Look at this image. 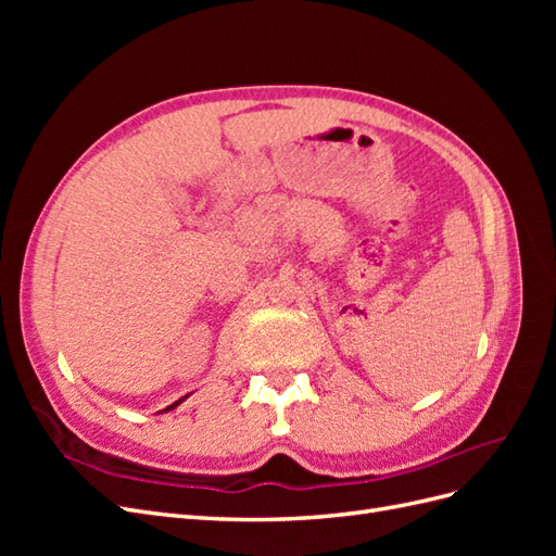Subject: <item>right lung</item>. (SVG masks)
<instances>
[{
    "mask_svg": "<svg viewBox=\"0 0 556 556\" xmlns=\"http://www.w3.org/2000/svg\"><path fill=\"white\" fill-rule=\"evenodd\" d=\"M180 401H182V399H180ZM180 401H176V403H172V406H169V408H166V410H172V408H176V406H178V403H180Z\"/></svg>",
    "mask_w": 556,
    "mask_h": 556,
    "instance_id": "1",
    "label": "right lung"
}]
</instances>
